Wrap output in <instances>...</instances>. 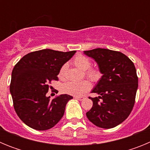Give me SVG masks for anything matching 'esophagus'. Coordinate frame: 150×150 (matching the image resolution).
<instances>
[{"mask_svg": "<svg viewBox=\"0 0 150 150\" xmlns=\"http://www.w3.org/2000/svg\"><path fill=\"white\" fill-rule=\"evenodd\" d=\"M74 98H75L76 99H77V100H84L85 98H86V97H85V96H75Z\"/></svg>", "mask_w": 150, "mask_h": 150, "instance_id": "obj_1", "label": "esophagus"}]
</instances>
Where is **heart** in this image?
Listing matches in <instances>:
<instances>
[{
    "mask_svg": "<svg viewBox=\"0 0 150 150\" xmlns=\"http://www.w3.org/2000/svg\"><path fill=\"white\" fill-rule=\"evenodd\" d=\"M73 64L74 65L80 69L81 71H85V74L87 77L91 79L92 81H98L101 77V72L98 68H89L91 66V62L87 57L83 55H77L73 59ZM67 64H64L59 69V79H63L65 77ZM91 87V84L88 80H83L80 82L70 81L64 83L62 86V91L64 93L71 95H80L85 91H88Z\"/></svg>",
    "mask_w": 150,
    "mask_h": 150,
    "instance_id": "heart-1",
    "label": "heart"
}]
</instances>
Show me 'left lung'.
Listing matches in <instances>:
<instances>
[{"label":"left lung","mask_w":150,"mask_h":150,"mask_svg":"<svg viewBox=\"0 0 150 150\" xmlns=\"http://www.w3.org/2000/svg\"><path fill=\"white\" fill-rule=\"evenodd\" d=\"M84 53L95 59L103 74L91 91L99 96L89 97L93 106L86 112L87 118L100 128H114L126 120L134 105L138 87L134 64L125 54L107 49Z\"/></svg>","instance_id":"8db88e82"}]
</instances>
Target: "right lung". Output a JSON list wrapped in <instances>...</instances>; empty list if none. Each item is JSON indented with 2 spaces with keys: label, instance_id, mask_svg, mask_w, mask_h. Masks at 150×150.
<instances>
[{
  "label": "right lung",
  "instance_id": "add662e5",
  "mask_svg": "<svg viewBox=\"0 0 150 150\" xmlns=\"http://www.w3.org/2000/svg\"><path fill=\"white\" fill-rule=\"evenodd\" d=\"M75 52L50 49L32 52L22 57L13 68L10 86L13 107L30 128L48 130L64 116L66 104L73 97L65 94L50 100L46 93L52 88V80H59V69Z\"/></svg>",
  "mask_w": 150,
  "mask_h": 150
}]
</instances>
